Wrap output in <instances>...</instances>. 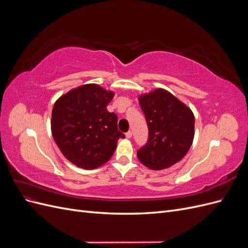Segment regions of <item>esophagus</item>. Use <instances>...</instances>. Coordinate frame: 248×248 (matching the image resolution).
Segmentation results:
<instances>
[{"label": "esophagus", "mask_w": 248, "mask_h": 248, "mask_svg": "<svg viewBox=\"0 0 248 248\" xmlns=\"http://www.w3.org/2000/svg\"><path fill=\"white\" fill-rule=\"evenodd\" d=\"M125 136H126L127 139H131V137H132V131H131V130L127 131V132L125 133Z\"/></svg>", "instance_id": "1"}]
</instances>
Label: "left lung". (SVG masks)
Wrapping results in <instances>:
<instances>
[{"instance_id": "8db88e82", "label": "left lung", "mask_w": 248, "mask_h": 248, "mask_svg": "<svg viewBox=\"0 0 248 248\" xmlns=\"http://www.w3.org/2000/svg\"><path fill=\"white\" fill-rule=\"evenodd\" d=\"M139 100L149 129L148 141L138 151L139 160L156 170L174 166L191 147L193 112L163 89L141 95Z\"/></svg>"}]
</instances>
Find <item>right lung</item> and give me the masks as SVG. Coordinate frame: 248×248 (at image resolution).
I'll return each mask as SVG.
<instances>
[{
	"mask_svg": "<svg viewBox=\"0 0 248 248\" xmlns=\"http://www.w3.org/2000/svg\"><path fill=\"white\" fill-rule=\"evenodd\" d=\"M115 93L95 84L71 90L56 101L51 133L62 154L77 167L93 170L108 162L117 141L118 117L107 109Z\"/></svg>",
	"mask_w": 248,
	"mask_h": 248,
	"instance_id": "1",
	"label": "right lung"
}]
</instances>
